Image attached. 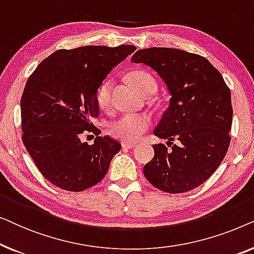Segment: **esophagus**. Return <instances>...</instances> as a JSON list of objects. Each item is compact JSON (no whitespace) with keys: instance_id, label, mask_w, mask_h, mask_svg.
I'll return each instance as SVG.
<instances>
[{"instance_id":"esophagus-1","label":"esophagus","mask_w":254,"mask_h":254,"mask_svg":"<svg viewBox=\"0 0 254 254\" xmlns=\"http://www.w3.org/2000/svg\"><path fill=\"white\" fill-rule=\"evenodd\" d=\"M123 147L127 148V149H133L136 147V144L131 143V142H123Z\"/></svg>"}]
</instances>
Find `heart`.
Masks as SVG:
<instances>
[{"label":"heart","mask_w":254,"mask_h":254,"mask_svg":"<svg viewBox=\"0 0 254 254\" xmlns=\"http://www.w3.org/2000/svg\"><path fill=\"white\" fill-rule=\"evenodd\" d=\"M131 85L138 92L144 93L150 90H157L155 78L147 71L135 70L129 75ZM96 100L100 110L110 112L113 109V81L105 79L98 86L96 92ZM151 126V119L145 114H124L114 120L110 126V131L113 136L127 142L137 141Z\"/></svg>","instance_id":"obj_1"}]
</instances>
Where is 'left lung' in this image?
Wrapping results in <instances>:
<instances>
[{"mask_svg": "<svg viewBox=\"0 0 254 254\" xmlns=\"http://www.w3.org/2000/svg\"><path fill=\"white\" fill-rule=\"evenodd\" d=\"M131 61L154 69L171 95L154 134L169 138L172 148L152 145L155 156L144 165L145 178L166 193L196 189L220 166L230 144V89L221 72L199 54L151 47L137 51Z\"/></svg>", "mask_w": 254, "mask_h": 254, "instance_id": "1", "label": "left lung"}]
</instances>
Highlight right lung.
<instances>
[{
	"mask_svg": "<svg viewBox=\"0 0 254 254\" xmlns=\"http://www.w3.org/2000/svg\"><path fill=\"white\" fill-rule=\"evenodd\" d=\"M136 47L83 46L59 50L27 79L20 99L22 140L48 182L82 192L105 177L121 143L93 125L99 116L96 92L103 79ZM96 135L82 144V133Z\"/></svg>",
	"mask_w": 254,
	"mask_h": 254,
	"instance_id": "add662e5",
	"label": "right lung"
}]
</instances>
